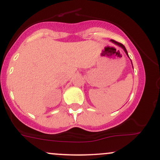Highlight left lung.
Instances as JSON below:
<instances>
[{"label":"left lung","instance_id":"left-lung-1","mask_svg":"<svg viewBox=\"0 0 160 160\" xmlns=\"http://www.w3.org/2000/svg\"><path fill=\"white\" fill-rule=\"evenodd\" d=\"M111 42H113V43H115V44L118 45V46H119V47H121V48H122V49H123V50L125 51V52H126V55H127V56H128V52H127V50H126V47H124V46L122 44V43H118V42L115 41V40H111Z\"/></svg>","mask_w":160,"mask_h":160}]
</instances>
